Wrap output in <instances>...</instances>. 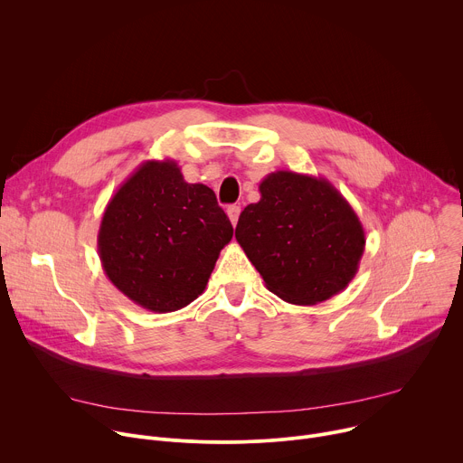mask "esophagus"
I'll return each mask as SVG.
<instances>
[{
  "label": "esophagus",
  "instance_id": "obj_1",
  "mask_svg": "<svg viewBox=\"0 0 463 463\" xmlns=\"http://www.w3.org/2000/svg\"><path fill=\"white\" fill-rule=\"evenodd\" d=\"M240 213H241L240 205H229V207H227V216H229V220H231V223H232V225H236V223H238Z\"/></svg>",
  "mask_w": 463,
  "mask_h": 463
}]
</instances>
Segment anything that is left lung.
Listing matches in <instances>:
<instances>
[{
  "instance_id": "1",
  "label": "left lung",
  "mask_w": 463,
  "mask_h": 463,
  "mask_svg": "<svg viewBox=\"0 0 463 463\" xmlns=\"http://www.w3.org/2000/svg\"><path fill=\"white\" fill-rule=\"evenodd\" d=\"M260 202L240 214L236 240L266 288L311 306L341 293L364 252V229L324 177L279 170L260 183Z\"/></svg>"
}]
</instances>
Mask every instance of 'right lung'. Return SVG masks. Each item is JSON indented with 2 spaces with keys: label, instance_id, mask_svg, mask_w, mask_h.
<instances>
[{
  "label": "right lung",
  "instance_id": "obj_1",
  "mask_svg": "<svg viewBox=\"0 0 463 463\" xmlns=\"http://www.w3.org/2000/svg\"><path fill=\"white\" fill-rule=\"evenodd\" d=\"M232 225L202 183L175 161H146L109 200L99 256L111 284L137 306L170 313L205 291Z\"/></svg>",
  "mask_w": 463,
  "mask_h": 463
}]
</instances>
